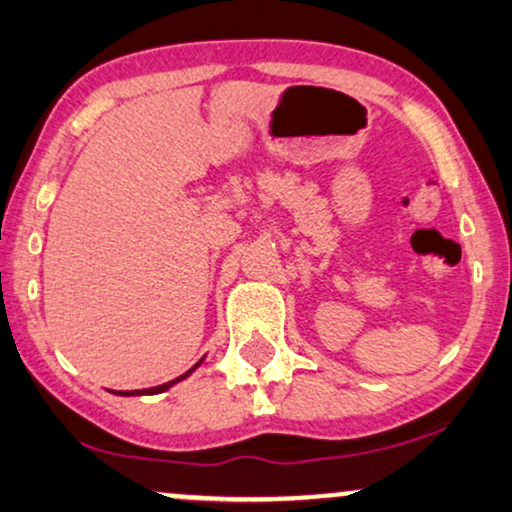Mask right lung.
<instances>
[{
	"label": "right lung",
	"mask_w": 512,
	"mask_h": 512,
	"mask_svg": "<svg viewBox=\"0 0 512 512\" xmlns=\"http://www.w3.org/2000/svg\"><path fill=\"white\" fill-rule=\"evenodd\" d=\"M198 364H200V361H198ZM198 364H196V366H198ZM196 366H193V368H196ZM193 368H191V371H193ZM191 371H189V373H191ZM189 373L179 375V378H174V380H170V383H165V385L151 387V390H137V392H115V394H122V397H129V394H158V392H165V390H167V387H172L174 383H179V380H184V378H186V375H189Z\"/></svg>",
	"instance_id": "right-lung-1"
}]
</instances>
